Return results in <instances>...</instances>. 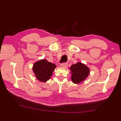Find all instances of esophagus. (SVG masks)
I'll return each instance as SVG.
<instances>
[{"instance_id":"obj_1","label":"esophagus","mask_w":121,"mask_h":121,"mask_svg":"<svg viewBox=\"0 0 121 121\" xmlns=\"http://www.w3.org/2000/svg\"><path fill=\"white\" fill-rule=\"evenodd\" d=\"M68 63H62V64H61V65H60V66H61V67H62V68H66L68 66Z\"/></svg>"}]
</instances>
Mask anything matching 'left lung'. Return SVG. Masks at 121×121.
I'll use <instances>...</instances> for the list:
<instances>
[{
    "label": "left lung",
    "instance_id": "left-lung-1",
    "mask_svg": "<svg viewBox=\"0 0 121 121\" xmlns=\"http://www.w3.org/2000/svg\"><path fill=\"white\" fill-rule=\"evenodd\" d=\"M70 70L72 73L71 79L75 84H78L84 81L89 74V68L81 62L72 65Z\"/></svg>",
    "mask_w": 121,
    "mask_h": 121
}]
</instances>
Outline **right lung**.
I'll return each mask as SVG.
<instances>
[{
	"label": "right lung",
	"mask_w": 121,
	"mask_h": 121,
	"mask_svg": "<svg viewBox=\"0 0 121 121\" xmlns=\"http://www.w3.org/2000/svg\"><path fill=\"white\" fill-rule=\"evenodd\" d=\"M56 68V65L46 60H42L34 64L33 70L38 80L45 82L50 78Z\"/></svg>",
	"instance_id": "obj_1"
}]
</instances>
